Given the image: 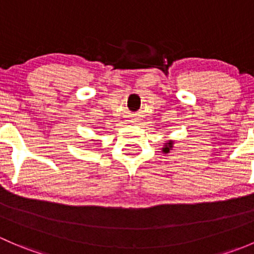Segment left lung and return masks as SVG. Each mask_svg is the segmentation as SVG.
Listing matches in <instances>:
<instances>
[{"label":"left lung","instance_id":"obj_1","mask_svg":"<svg viewBox=\"0 0 254 254\" xmlns=\"http://www.w3.org/2000/svg\"><path fill=\"white\" fill-rule=\"evenodd\" d=\"M173 143H175L173 140H170V141L165 142V145H163V147H162V152L163 153L170 152V150H172V147H173Z\"/></svg>","mask_w":254,"mask_h":254}]
</instances>
